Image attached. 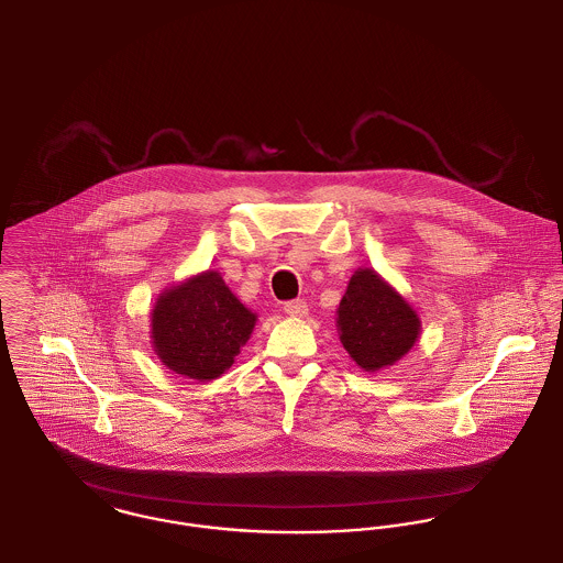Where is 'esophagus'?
<instances>
[{
  "instance_id": "obj_1",
  "label": "esophagus",
  "mask_w": 563,
  "mask_h": 563,
  "mask_svg": "<svg viewBox=\"0 0 563 563\" xmlns=\"http://www.w3.org/2000/svg\"><path fill=\"white\" fill-rule=\"evenodd\" d=\"M284 311L292 318H302L307 313V302L302 299L288 300L284 302Z\"/></svg>"
}]
</instances>
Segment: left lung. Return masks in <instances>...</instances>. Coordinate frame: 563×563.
Masks as SVG:
<instances>
[{
    "mask_svg": "<svg viewBox=\"0 0 563 563\" xmlns=\"http://www.w3.org/2000/svg\"><path fill=\"white\" fill-rule=\"evenodd\" d=\"M338 313L343 347L367 372L397 363L420 331L412 307L372 268L352 275Z\"/></svg>",
    "mask_w": 563,
    "mask_h": 563,
    "instance_id": "8db88e82",
    "label": "left lung"
}]
</instances>
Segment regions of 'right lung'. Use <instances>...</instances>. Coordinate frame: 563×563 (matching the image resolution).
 <instances>
[{
  "instance_id": "right-lung-1",
  "label": "right lung",
  "mask_w": 563,
  "mask_h": 563,
  "mask_svg": "<svg viewBox=\"0 0 563 563\" xmlns=\"http://www.w3.org/2000/svg\"><path fill=\"white\" fill-rule=\"evenodd\" d=\"M254 324L256 316L228 290L216 271H207L157 299L151 338L168 369L209 382L234 363Z\"/></svg>"
}]
</instances>
